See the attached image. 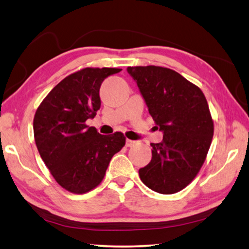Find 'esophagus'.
<instances>
[{
  "instance_id": "1",
  "label": "esophagus",
  "mask_w": 249,
  "mask_h": 249,
  "mask_svg": "<svg viewBox=\"0 0 249 249\" xmlns=\"http://www.w3.org/2000/svg\"><path fill=\"white\" fill-rule=\"evenodd\" d=\"M136 144V142L134 141H130V140H126V147H132Z\"/></svg>"
}]
</instances>
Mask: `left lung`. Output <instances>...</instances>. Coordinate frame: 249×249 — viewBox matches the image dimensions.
I'll return each mask as SVG.
<instances>
[{
    "label": "left lung",
    "mask_w": 249,
    "mask_h": 249,
    "mask_svg": "<svg viewBox=\"0 0 249 249\" xmlns=\"http://www.w3.org/2000/svg\"><path fill=\"white\" fill-rule=\"evenodd\" d=\"M163 138L150 162L140 169L147 187L162 195L184 189L199 174L214 134L203 92L177 71L158 66L128 67Z\"/></svg>",
    "instance_id": "left-lung-1"
}]
</instances>
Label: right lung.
<instances>
[{"label":"right lung","mask_w":249,"mask_h":249,"mask_svg":"<svg viewBox=\"0 0 249 249\" xmlns=\"http://www.w3.org/2000/svg\"><path fill=\"white\" fill-rule=\"evenodd\" d=\"M117 68H83L61 80L37 107L34 137L59 185L83 195L102 182L113 156L125 146L123 133L101 135L89 127L101 107L100 87Z\"/></svg>","instance_id":"right-lung-1"}]
</instances>
